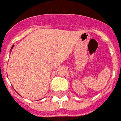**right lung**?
<instances>
[{"label": "right lung", "instance_id": "1", "mask_svg": "<svg viewBox=\"0 0 121 121\" xmlns=\"http://www.w3.org/2000/svg\"><path fill=\"white\" fill-rule=\"evenodd\" d=\"M13 45H12V48H11V49H12V48H13Z\"/></svg>", "mask_w": 121, "mask_h": 121}]
</instances>
